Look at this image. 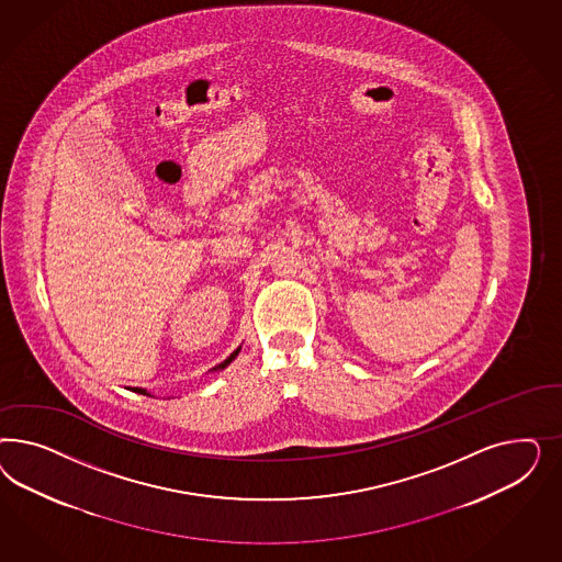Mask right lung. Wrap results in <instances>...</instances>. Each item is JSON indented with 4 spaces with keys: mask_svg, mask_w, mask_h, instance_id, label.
Segmentation results:
<instances>
[{
    "mask_svg": "<svg viewBox=\"0 0 562 562\" xmlns=\"http://www.w3.org/2000/svg\"><path fill=\"white\" fill-rule=\"evenodd\" d=\"M238 352H240V346H238L237 350H235L231 357L226 358L224 362L216 364V367H214V369H210L207 373H218V371H222V369H226V367H228V364H231V362H233V360L238 357ZM134 392L144 393V395H153V393L146 392V390H142V387H134Z\"/></svg>",
    "mask_w": 562,
    "mask_h": 562,
    "instance_id": "add662e5",
    "label": "right lung"
}]
</instances>
